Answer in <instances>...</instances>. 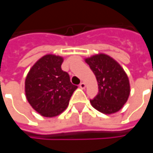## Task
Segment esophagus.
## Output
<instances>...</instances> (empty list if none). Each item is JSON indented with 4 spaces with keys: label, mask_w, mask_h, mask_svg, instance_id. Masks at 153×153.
I'll return each instance as SVG.
<instances>
[{
    "label": "esophagus",
    "mask_w": 153,
    "mask_h": 153,
    "mask_svg": "<svg viewBox=\"0 0 153 153\" xmlns=\"http://www.w3.org/2000/svg\"><path fill=\"white\" fill-rule=\"evenodd\" d=\"M79 87L81 88H85L86 83L85 82H82L79 84Z\"/></svg>",
    "instance_id": "1"
}]
</instances>
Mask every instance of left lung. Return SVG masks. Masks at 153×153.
I'll use <instances>...</instances> for the list:
<instances>
[{
  "label": "left lung",
  "instance_id": "8db88e82",
  "mask_svg": "<svg viewBox=\"0 0 153 153\" xmlns=\"http://www.w3.org/2000/svg\"><path fill=\"white\" fill-rule=\"evenodd\" d=\"M94 73L99 86L98 94L90 100L94 108L105 114L120 110L130 93L129 82L121 65L110 56L97 54L86 59Z\"/></svg>",
  "mask_w": 153,
  "mask_h": 153
}]
</instances>
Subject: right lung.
Here are the masks:
<instances>
[{
  "label": "right lung",
  "mask_w": 153,
  "mask_h": 153,
  "mask_svg": "<svg viewBox=\"0 0 153 153\" xmlns=\"http://www.w3.org/2000/svg\"><path fill=\"white\" fill-rule=\"evenodd\" d=\"M63 58L48 54L41 58L30 70L25 79L27 100L38 113L47 117L60 114L77 86L61 69Z\"/></svg>",
  "instance_id": "1"
}]
</instances>
